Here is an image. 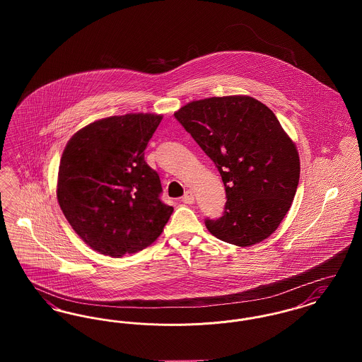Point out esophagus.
Returning <instances> with one entry per match:
<instances>
[{
	"label": "esophagus",
	"instance_id": "esophagus-1",
	"mask_svg": "<svg viewBox=\"0 0 362 362\" xmlns=\"http://www.w3.org/2000/svg\"><path fill=\"white\" fill-rule=\"evenodd\" d=\"M182 201H183L185 204H187V205H192V204L195 202V198H194V192H192L191 189H187V191L185 192V195H183Z\"/></svg>",
	"mask_w": 362,
	"mask_h": 362
}]
</instances>
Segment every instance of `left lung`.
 <instances>
[{"label":"left lung","instance_id":"left-lung-1","mask_svg":"<svg viewBox=\"0 0 362 362\" xmlns=\"http://www.w3.org/2000/svg\"><path fill=\"white\" fill-rule=\"evenodd\" d=\"M175 118L224 182V216L206 220L207 230L238 247L272 236L292 206L300 179L296 144L274 112L251 96L233 95L189 102Z\"/></svg>","mask_w":362,"mask_h":362}]
</instances>
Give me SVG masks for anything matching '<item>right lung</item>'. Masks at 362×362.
Returning <instances> with one entry per match:
<instances>
[{"label":"right lung","mask_w":362,"mask_h":362,"mask_svg":"<svg viewBox=\"0 0 362 362\" xmlns=\"http://www.w3.org/2000/svg\"><path fill=\"white\" fill-rule=\"evenodd\" d=\"M163 119L126 114L74 133L61 157L57 198L73 230L112 258L146 248L161 235L173 207L163 204L160 177L144 151Z\"/></svg>","instance_id":"1"}]
</instances>
